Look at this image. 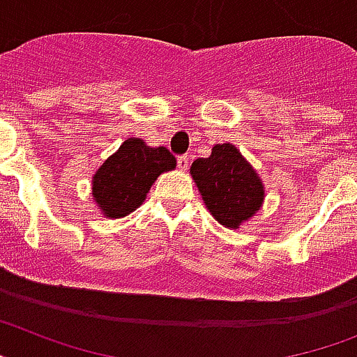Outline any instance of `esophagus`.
<instances>
[{
	"label": "esophagus",
	"mask_w": 357,
	"mask_h": 357,
	"mask_svg": "<svg viewBox=\"0 0 357 357\" xmlns=\"http://www.w3.org/2000/svg\"><path fill=\"white\" fill-rule=\"evenodd\" d=\"M176 166L181 167V169H188V167H190V155H181V157H176Z\"/></svg>",
	"instance_id": "obj_1"
}]
</instances>
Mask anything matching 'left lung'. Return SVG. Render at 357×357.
I'll return each mask as SVG.
<instances>
[{
	"mask_svg": "<svg viewBox=\"0 0 357 357\" xmlns=\"http://www.w3.org/2000/svg\"><path fill=\"white\" fill-rule=\"evenodd\" d=\"M191 176L208 210L226 228H238L263 204V182L231 144H217L210 157L197 158Z\"/></svg>",
	"mask_w": 357,
	"mask_h": 357,
	"instance_id": "obj_1",
	"label": "left lung"
}]
</instances>
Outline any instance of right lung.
Wrapping results in <instances>:
<instances>
[{
    "label": "right lung",
    "instance_id": "obj_1",
    "mask_svg": "<svg viewBox=\"0 0 357 357\" xmlns=\"http://www.w3.org/2000/svg\"><path fill=\"white\" fill-rule=\"evenodd\" d=\"M175 164L166 147H147L140 138H129L94 175V200L107 217H123L142 204L157 176Z\"/></svg>",
    "mask_w": 357,
    "mask_h": 357
}]
</instances>
